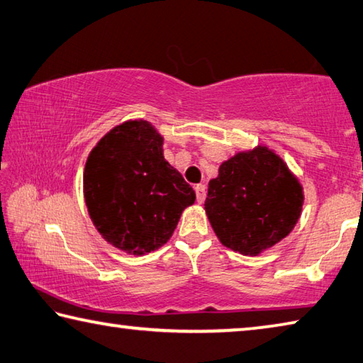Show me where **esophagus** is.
Returning <instances> with one entry per match:
<instances>
[{
    "label": "esophagus",
    "mask_w": 363,
    "mask_h": 363,
    "mask_svg": "<svg viewBox=\"0 0 363 363\" xmlns=\"http://www.w3.org/2000/svg\"><path fill=\"white\" fill-rule=\"evenodd\" d=\"M195 194H196V201L203 203L204 199H206V187L203 184H196L195 186Z\"/></svg>",
    "instance_id": "esophagus-1"
}]
</instances>
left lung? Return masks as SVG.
Here are the masks:
<instances>
[{
	"instance_id": "obj_1",
	"label": "left lung",
	"mask_w": 363,
	"mask_h": 363,
	"mask_svg": "<svg viewBox=\"0 0 363 363\" xmlns=\"http://www.w3.org/2000/svg\"><path fill=\"white\" fill-rule=\"evenodd\" d=\"M303 199L301 184L284 160L257 146L220 164L209 181L204 209L223 246L259 255L292 232Z\"/></svg>"
}]
</instances>
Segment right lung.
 Listing matches in <instances>:
<instances>
[{"label": "right lung", "instance_id": "right-lung-1", "mask_svg": "<svg viewBox=\"0 0 363 363\" xmlns=\"http://www.w3.org/2000/svg\"><path fill=\"white\" fill-rule=\"evenodd\" d=\"M84 199L109 245L143 255L171 238L195 192L164 160L162 135L140 118L117 125L91 149Z\"/></svg>", "mask_w": 363, "mask_h": 363}]
</instances>
